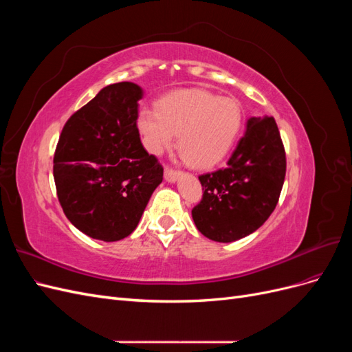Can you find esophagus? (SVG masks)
<instances>
[{
	"label": "esophagus",
	"mask_w": 352,
	"mask_h": 352,
	"mask_svg": "<svg viewBox=\"0 0 352 352\" xmlns=\"http://www.w3.org/2000/svg\"><path fill=\"white\" fill-rule=\"evenodd\" d=\"M179 175H180L179 170H175L168 166L164 168V179L167 180V182H175Z\"/></svg>",
	"instance_id": "1"
}]
</instances>
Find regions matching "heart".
<instances>
[{"mask_svg":"<svg viewBox=\"0 0 352 352\" xmlns=\"http://www.w3.org/2000/svg\"><path fill=\"white\" fill-rule=\"evenodd\" d=\"M242 107L230 97H219L206 89H184L167 95L155 110L142 107L136 127L144 145L162 154L175 142L190 166L207 168L228 155L242 127Z\"/></svg>","mask_w":352,"mask_h":352,"instance_id":"1","label":"heart"}]
</instances>
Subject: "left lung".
<instances>
[{"label": "left lung", "mask_w": 352, "mask_h": 352, "mask_svg": "<svg viewBox=\"0 0 352 352\" xmlns=\"http://www.w3.org/2000/svg\"><path fill=\"white\" fill-rule=\"evenodd\" d=\"M286 154L273 117H251L228 166L199 175L202 198L192 208L197 229L216 242L248 236L278 206Z\"/></svg>", "instance_id": "left-lung-1"}]
</instances>
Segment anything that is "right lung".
Wrapping results in <instances>:
<instances>
[{
	"instance_id": "right-lung-1",
	"label": "right lung",
	"mask_w": 352,
	"mask_h": 352,
	"mask_svg": "<svg viewBox=\"0 0 352 352\" xmlns=\"http://www.w3.org/2000/svg\"><path fill=\"white\" fill-rule=\"evenodd\" d=\"M142 89L132 82L102 88L63 127L54 154L60 206L74 228L105 242L136 229L163 166L136 127Z\"/></svg>"
}]
</instances>
